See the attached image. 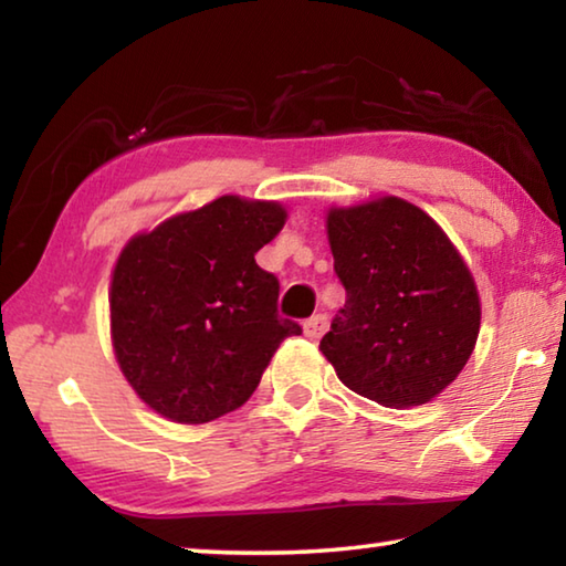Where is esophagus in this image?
<instances>
[{"mask_svg":"<svg viewBox=\"0 0 566 566\" xmlns=\"http://www.w3.org/2000/svg\"><path fill=\"white\" fill-rule=\"evenodd\" d=\"M327 327H329V317H327V314L319 312V314H312V317L304 322V334L310 339H319L322 334L327 332Z\"/></svg>","mask_w":566,"mask_h":566,"instance_id":"34e87169","label":"esophagus"}]
</instances>
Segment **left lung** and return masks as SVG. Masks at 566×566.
<instances>
[{
    "mask_svg": "<svg viewBox=\"0 0 566 566\" xmlns=\"http://www.w3.org/2000/svg\"><path fill=\"white\" fill-rule=\"evenodd\" d=\"M334 272L347 302L319 342L352 391L424 405L452 385L479 334L472 274L432 217L397 197L332 209Z\"/></svg>",
    "mask_w": 566,
    "mask_h": 566,
    "instance_id": "1",
    "label": "left lung"
}]
</instances>
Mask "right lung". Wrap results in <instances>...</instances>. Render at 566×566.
<instances>
[{"label": "right lung", "instance_id": "right-lung-1", "mask_svg": "<svg viewBox=\"0 0 566 566\" xmlns=\"http://www.w3.org/2000/svg\"><path fill=\"white\" fill-rule=\"evenodd\" d=\"M274 202L219 197L124 247L112 276V339L134 391L181 424L252 397L276 347L302 327L280 317V280L254 254L284 227Z\"/></svg>", "mask_w": 566, "mask_h": 566}]
</instances>
